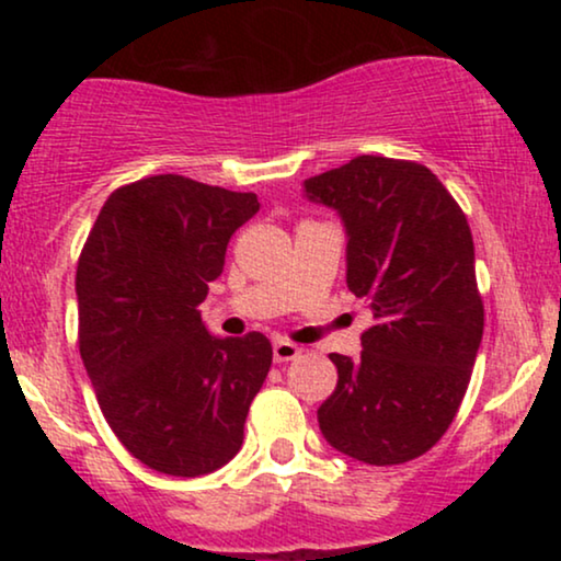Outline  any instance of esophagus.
I'll use <instances>...</instances> for the list:
<instances>
[{
  "mask_svg": "<svg viewBox=\"0 0 561 561\" xmlns=\"http://www.w3.org/2000/svg\"><path fill=\"white\" fill-rule=\"evenodd\" d=\"M300 356V347L289 340H274V362L285 364V362H295Z\"/></svg>",
  "mask_w": 561,
  "mask_h": 561,
  "instance_id": "esophagus-1",
  "label": "esophagus"
}]
</instances>
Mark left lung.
<instances>
[{
	"instance_id": "1",
	"label": "left lung",
	"mask_w": 561,
	"mask_h": 561,
	"mask_svg": "<svg viewBox=\"0 0 561 561\" xmlns=\"http://www.w3.org/2000/svg\"><path fill=\"white\" fill-rule=\"evenodd\" d=\"M302 186L343 218L347 289L375 317L362 356H330L337 388L319 405L321 435L364 465H403L446 435L478 358L485 313L467 216L414 160L358 156Z\"/></svg>"
}]
</instances>
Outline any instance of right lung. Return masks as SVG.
<instances>
[{
  "label": "right lung",
  "instance_id": "1",
  "mask_svg": "<svg viewBox=\"0 0 561 561\" xmlns=\"http://www.w3.org/2000/svg\"><path fill=\"white\" fill-rule=\"evenodd\" d=\"M259 208L253 192L160 173L118 186L81 250L83 366L115 437L156 472L199 478L242 446L272 343L214 337L197 306Z\"/></svg>",
  "mask_w": 561,
  "mask_h": 561
}]
</instances>
